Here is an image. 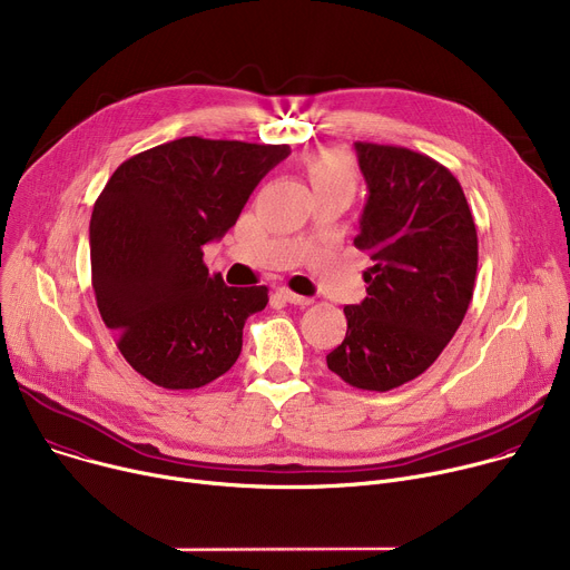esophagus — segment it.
I'll use <instances>...</instances> for the list:
<instances>
[{
	"label": "esophagus",
	"mask_w": 570,
	"mask_h": 570,
	"mask_svg": "<svg viewBox=\"0 0 570 570\" xmlns=\"http://www.w3.org/2000/svg\"><path fill=\"white\" fill-rule=\"evenodd\" d=\"M275 297L282 299V302H288V304H297V306H308V304H312V297L297 295V293H293V291H288V288H277V291H275Z\"/></svg>",
	"instance_id": "esophagus-1"
}]
</instances>
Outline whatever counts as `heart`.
Wrapping results in <instances>:
<instances>
[{
	"label": "heart",
	"mask_w": 570,
	"mask_h": 570,
	"mask_svg": "<svg viewBox=\"0 0 570 570\" xmlns=\"http://www.w3.org/2000/svg\"><path fill=\"white\" fill-rule=\"evenodd\" d=\"M306 175L312 179L314 190L332 188V186H347L354 188V168L345 151L341 149H321L308 154Z\"/></svg>",
	"instance_id": "heart-1"
}]
</instances>
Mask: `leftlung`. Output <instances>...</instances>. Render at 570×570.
<instances>
[{
	"label": "left lung",
	"instance_id": "obj_1",
	"mask_svg": "<svg viewBox=\"0 0 570 570\" xmlns=\"http://www.w3.org/2000/svg\"><path fill=\"white\" fill-rule=\"evenodd\" d=\"M368 184L354 245L368 252V297L347 304V332L327 368L364 391L423 375L473 299L478 229L456 177L421 151L354 142Z\"/></svg>",
	"mask_w": 570,
	"mask_h": 570
}]
</instances>
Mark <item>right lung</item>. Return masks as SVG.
Masks as SVG:
<instances>
[{
  "label": "right lung",
  "instance_id": "right-lung-1",
  "mask_svg": "<svg viewBox=\"0 0 570 570\" xmlns=\"http://www.w3.org/2000/svg\"><path fill=\"white\" fill-rule=\"evenodd\" d=\"M288 145L177 138L118 166L90 216V271L101 321L129 366L184 391L225 375L266 286L234 288L204 266V245L236 225Z\"/></svg>",
  "mask_w": 570,
  "mask_h": 570
}]
</instances>
